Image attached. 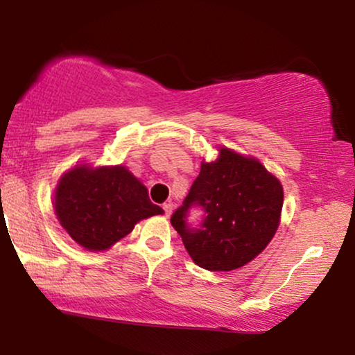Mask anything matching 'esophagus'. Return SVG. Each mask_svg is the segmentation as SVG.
<instances>
[{"label": "esophagus", "instance_id": "esophagus-1", "mask_svg": "<svg viewBox=\"0 0 355 355\" xmlns=\"http://www.w3.org/2000/svg\"><path fill=\"white\" fill-rule=\"evenodd\" d=\"M173 208H174V205L171 202H166V203H163V211H164V215L166 216H169L173 213Z\"/></svg>", "mask_w": 355, "mask_h": 355}]
</instances>
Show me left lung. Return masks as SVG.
I'll return each instance as SVG.
<instances>
[{"instance_id": "1", "label": "left lung", "mask_w": 355, "mask_h": 355, "mask_svg": "<svg viewBox=\"0 0 355 355\" xmlns=\"http://www.w3.org/2000/svg\"><path fill=\"white\" fill-rule=\"evenodd\" d=\"M192 207L204 211L197 228ZM283 208V187L255 158L221 148L213 163H202L171 225L189 255L202 268L231 271L254 260L273 239Z\"/></svg>"}]
</instances>
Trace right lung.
Listing matches in <instances>:
<instances>
[{
  "label": "right lung",
  "mask_w": 355,
  "mask_h": 355,
  "mask_svg": "<svg viewBox=\"0 0 355 355\" xmlns=\"http://www.w3.org/2000/svg\"><path fill=\"white\" fill-rule=\"evenodd\" d=\"M55 210L72 239L89 250L110 249L135 223L163 213L124 166L72 168L58 184Z\"/></svg>",
  "instance_id": "add662e5"
}]
</instances>
